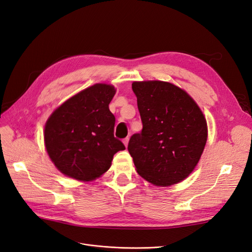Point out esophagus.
Segmentation results:
<instances>
[{"instance_id":"esophagus-1","label":"esophagus","mask_w":252,"mask_h":252,"mask_svg":"<svg viewBox=\"0 0 252 252\" xmlns=\"http://www.w3.org/2000/svg\"><path fill=\"white\" fill-rule=\"evenodd\" d=\"M128 142H129V139H128V138H126V139H124V140H123V143H124V145H125L126 147L128 146Z\"/></svg>"}]
</instances>
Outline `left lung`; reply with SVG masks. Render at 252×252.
I'll return each mask as SVG.
<instances>
[{
	"label": "left lung",
	"mask_w": 252,
	"mask_h": 252,
	"mask_svg": "<svg viewBox=\"0 0 252 252\" xmlns=\"http://www.w3.org/2000/svg\"><path fill=\"white\" fill-rule=\"evenodd\" d=\"M143 129L128 143L135 170L156 186L185 180L207 141L202 110L185 90L168 82H133Z\"/></svg>",
	"instance_id": "obj_1"
}]
</instances>
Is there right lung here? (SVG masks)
<instances>
[{"label": "right lung", "mask_w": 252, "mask_h": 252, "mask_svg": "<svg viewBox=\"0 0 252 252\" xmlns=\"http://www.w3.org/2000/svg\"><path fill=\"white\" fill-rule=\"evenodd\" d=\"M116 88L94 84L51 113L45 124L44 141L57 168L67 177L89 182L107 171L113 156L125 146L114 138V118L109 103Z\"/></svg>", "instance_id": "right-lung-1"}]
</instances>
